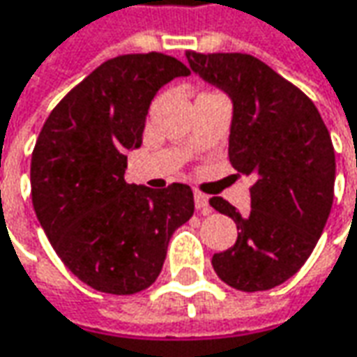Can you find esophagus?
<instances>
[{
    "label": "esophagus",
    "mask_w": 357,
    "mask_h": 357,
    "mask_svg": "<svg viewBox=\"0 0 357 357\" xmlns=\"http://www.w3.org/2000/svg\"><path fill=\"white\" fill-rule=\"evenodd\" d=\"M195 204H197V208H199V211L202 214L211 213V204H208V197H206L204 192H200V190H195Z\"/></svg>",
    "instance_id": "34e87169"
}]
</instances>
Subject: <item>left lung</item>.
Segmentation results:
<instances>
[{
    "label": "left lung",
    "mask_w": 357,
    "mask_h": 357,
    "mask_svg": "<svg viewBox=\"0 0 357 357\" xmlns=\"http://www.w3.org/2000/svg\"><path fill=\"white\" fill-rule=\"evenodd\" d=\"M186 59L230 95L228 158L236 176L254 178L246 216L211 199L238 228L236 244L213 256L214 272L242 292L270 290L304 266L330 216L336 178L330 132L308 95L252 55L186 51Z\"/></svg>",
    "instance_id": "1"
}]
</instances>
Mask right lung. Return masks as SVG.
Returning <instances> with one entry per match:
<instances>
[{"label":"right lung","mask_w":357,"mask_h":357,"mask_svg":"<svg viewBox=\"0 0 357 357\" xmlns=\"http://www.w3.org/2000/svg\"><path fill=\"white\" fill-rule=\"evenodd\" d=\"M185 63L129 53L101 63L51 111L31 155V200L61 262L107 294L157 280L172 232L195 213L188 185L153 190L125 181L127 151L143 143L149 105Z\"/></svg>","instance_id":"1"}]
</instances>
